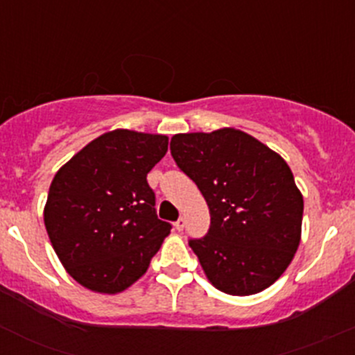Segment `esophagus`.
<instances>
[{"label": "esophagus", "mask_w": 355, "mask_h": 355, "mask_svg": "<svg viewBox=\"0 0 355 355\" xmlns=\"http://www.w3.org/2000/svg\"><path fill=\"white\" fill-rule=\"evenodd\" d=\"M185 228V220L184 218H180V220L178 221H175V230L177 232H182Z\"/></svg>", "instance_id": "1"}]
</instances>
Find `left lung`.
<instances>
[{
    "instance_id": "8db88e82",
    "label": "left lung",
    "mask_w": 355,
    "mask_h": 355,
    "mask_svg": "<svg viewBox=\"0 0 355 355\" xmlns=\"http://www.w3.org/2000/svg\"><path fill=\"white\" fill-rule=\"evenodd\" d=\"M170 149L209 207V232L189 242L209 284L230 295L273 285L302 234L304 199L287 161L232 127L177 134Z\"/></svg>"
}]
</instances>
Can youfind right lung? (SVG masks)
Masks as SVG:
<instances>
[{
  "label": "right lung",
  "instance_id": "1",
  "mask_svg": "<svg viewBox=\"0 0 355 355\" xmlns=\"http://www.w3.org/2000/svg\"><path fill=\"white\" fill-rule=\"evenodd\" d=\"M166 151V135L116 128L56 171L44 206L46 232L82 287L114 295L148 271L171 230L157 220L146 180Z\"/></svg>",
  "mask_w": 355,
  "mask_h": 355
}]
</instances>
